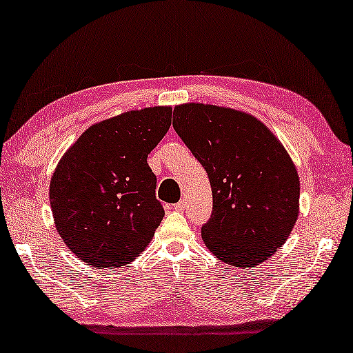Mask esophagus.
I'll list each match as a JSON object with an SVG mask.
<instances>
[{"label": "esophagus", "mask_w": 353, "mask_h": 353, "mask_svg": "<svg viewBox=\"0 0 353 353\" xmlns=\"http://www.w3.org/2000/svg\"><path fill=\"white\" fill-rule=\"evenodd\" d=\"M172 209H175V211H178V212H183L184 209H186V201L181 200V201L175 203V205H172Z\"/></svg>", "instance_id": "1"}]
</instances>
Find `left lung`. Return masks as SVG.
<instances>
[{
    "instance_id": "1",
    "label": "left lung",
    "mask_w": 353,
    "mask_h": 353,
    "mask_svg": "<svg viewBox=\"0 0 353 353\" xmlns=\"http://www.w3.org/2000/svg\"><path fill=\"white\" fill-rule=\"evenodd\" d=\"M173 128L212 189L203 242L221 262L256 267L287 242L299 214V176L279 139L243 111L184 103Z\"/></svg>"
}]
</instances>
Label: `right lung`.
Listing matches in <instances>:
<instances>
[{
    "mask_svg": "<svg viewBox=\"0 0 353 353\" xmlns=\"http://www.w3.org/2000/svg\"><path fill=\"white\" fill-rule=\"evenodd\" d=\"M172 123L170 107L128 111L85 130L55 169L49 201L68 248L96 268L138 257L164 217L147 157Z\"/></svg>",
    "mask_w": 353,
    "mask_h": 353,
    "instance_id": "obj_1",
    "label": "right lung"
}]
</instances>
